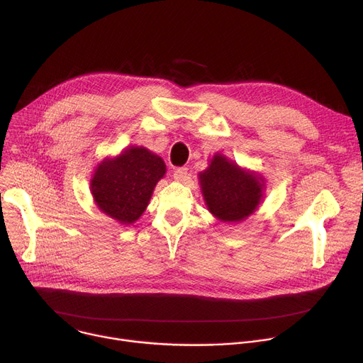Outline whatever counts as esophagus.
Masks as SVG:
<instances>
[{"mask_svg":"<svg viewBox=\"0 0 363 363\" xmlns=\"http://www.w3.org/2000/svg\"><path fill=\"white\" fill-rule=\"evenodd\" d=\"M174 179L177 180V182H183V180H186L187 179V176H189V169L187 167H177L176 170H174Z\"/></svg>","mask_w":363,"mask_h":363,"instance_id":"1","label":"esophagus"}]
</instances>
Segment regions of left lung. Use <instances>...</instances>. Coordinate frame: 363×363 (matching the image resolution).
Returning <instances> with one entry per match:
<instances>
[{
  "instance_id": "obj_1",
  "label": "left lung",
  "mask_w": 363,
  "mask_h": 363,
  "mask_svg": "<svg viewBox=\"0 0 363 363\" xmlns=\"http://www.w3.org/2000/svg\"><path fill=\"white\" fill-rule=\"evenodd\" d=\"M261 177L240 170L216 154L211 166L200 173V184L209 211L223 222H239L250 216L262 197Z\"/></svg>"
}]
</instances>
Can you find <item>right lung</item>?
I'll return each instance as SVG.
<instances>
[{"label":"right lung","instance_id":"1","mask_svg":"<svg viewBox=\"0 0 363 363\" xmlns=\"http://www.w3.org/2000/svg\"><path fill=\"white\" fill-rule=\"evenodd\" d=\"M166 164L144 147H131L113 160H105L91 180L99 209L121 223H134L145 211Z\"/></svg>","mask_w":363,"mask_h":363}]
</instances>
